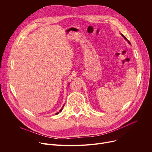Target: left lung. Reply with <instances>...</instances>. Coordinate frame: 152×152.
I'll use <instances>...</instances> for the list:
<instances>
[{"label":"left lung","mask_w":152,"mask_h":152,"mask_svg":"<svg viewBox=\"0 0 152 152\" xmlns=\"http://www.w3.org/2000/svg\"><path fill=\"white\" fill-rule=\"evenodd\" d=\"M121 35H122V36H123V38H124V39H126V40H127V42H128V43H129V44H130V45H131V42H130V41H129V40H127V38H126V37H125V36H124V35H123V34H121Z\"/></svg>","instance_id":"left-lung-1"}]
</instances>
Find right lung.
Returning a JSON list of instances; mask_svg holds the SVG:
<instances>
[{"mask_svg":"<svg viewBox=\"0 0 152 152\" xmlns=\"http://www.w3.org/2000/svg\"><path fill=\"white\" fill-rule=\"evenodd\" d=\"M64 106H62V108H63V107H64ZM62 108H61V109L59 110V112H58L57 113H56L55 114H56V115H57V114H58L59 113H61V112L62 111Z\"/></svg>","mask_w":152,"mask_h":152,"instance_id":"1","label":"right lung"}]
</instances>
